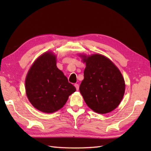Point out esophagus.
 I'll return each instance as SVG.
<instances>
[{
  "label": "esophagus",
  "mask_w": 151,
  "mask_h": 151,
  "mask_svg": "<svg viewBox=\"0 0 151 151\" xmlns=\"http://www.w3.org/2000/svg\"><path fill=\"white\" fill-rule=\"evenodd\" d=\"M75 88H76V90H78V89H79V85H78V84H75Z\"/></svg>",
  "instance_id": "1"
}]
</instances>
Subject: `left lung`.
<instances>
[{
  "mask_svg": "<svg viewBox=\"0 0 151 151\" xmlns=\"http://www.w3.org/2000/svg\"><path fill=\"white\" fill-rule=\"evenodd\" d=\"M86 67L80 91L86 103L99 114H106L116 108L123 97L124 78L110 60L101 54L82 56Z\"/></svg>",
  "mask_w": 151,
  "mask_h": 151,
  "instance_id": "1",
  "label": "left lung"
}]
</instances>
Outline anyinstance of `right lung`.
Listing matches in <instances>:
<instances>
[{
	"label": "right lung",
	"instance_id": "add662e5",
	"mask_svg": "<svg viewBox=\"0 0 151 151\" xmlns=\"http://www.w3.org/2000/svg\"><path fill=\"white\" fill-rule=\"evenodd\" d=\"M25 86L31 104L45 113L60 110L76 91L57 68L56 56L51 52L42 54L35 61L27 74Z\"/></svg>",
	"mask_w": 151,
	"mask_h": 151
}]
</instances>
